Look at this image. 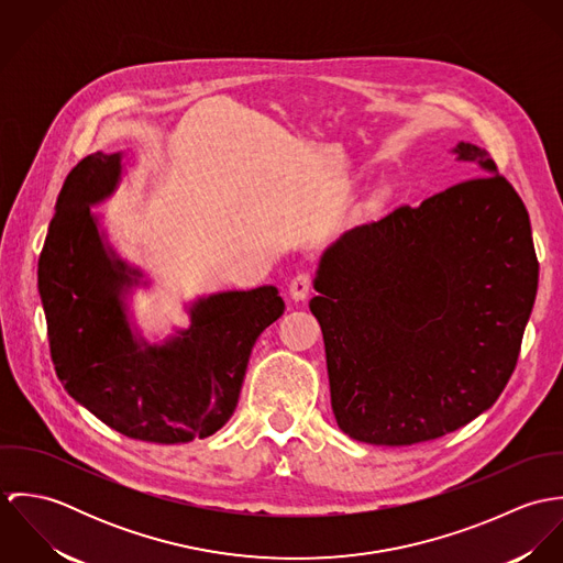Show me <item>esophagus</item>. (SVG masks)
Segmentation results:
<instances>
[{
	"label": "esophagus",
	"instance_id": "1",
	"mask_svg": "<svg viewBox=\"0 0 563 563\" xmlns=\"http://www.w3.org/2000/svg\"><path fill=\"white\" fill-rule=\"evenodd\" d=\"M310 288H312V277H310L308 273H299V275L290 282L288 295H290V299H295V301H303V299L310 295Z\"/></svg>",
	"mask_w": 563,
	"mask_h": 563
}]
</instances>
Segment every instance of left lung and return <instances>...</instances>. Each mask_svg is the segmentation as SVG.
<instances>
[{
  "label": "left lung",
  "instance_id": "obj_1",
  "mask_svg": "<svg viewBox=\"0 0 563 563\" xmlns=\"http://www.w3.org/2000/svg\"><path fill=\"white\" fill-rule=\"evenodd\" d=\"M451 154L482 177L349 230L317 268L331 409L366 444L435 440L489 409L536 303L522 199L482 147Z\"/></svg>",
  "mask_w": 563,
  "mask_h": 563
}]
</instances>
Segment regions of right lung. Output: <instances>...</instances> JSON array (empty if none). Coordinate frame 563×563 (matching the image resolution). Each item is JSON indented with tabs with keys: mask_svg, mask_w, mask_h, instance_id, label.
<instances>
[{
	"mask_svg": "<svg viewBox=\"0 0 563 563\" xmlns=\"http://www.w3.org/2000/svg\"><path fill=\"white\" fill-rule=\"evenodd\" d=\"M123 158L90 154L56 201L38 257L54 368L76 401L128 438H208L232 418L251 349L286 306L275 286L197 297L186 306L188 327L150 342L130 310L150 279L119 255L90 210L117 192Z\"/></svg>",
	"mask_w": 563,
	"mask_h": 563,
	"instance_id": "add662e5",
	"label": "right lung"
}]
</instances>
